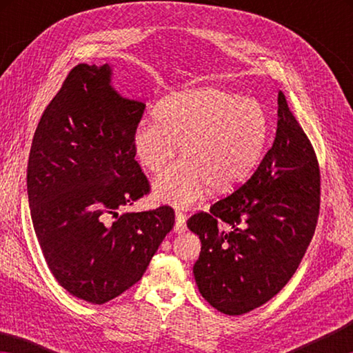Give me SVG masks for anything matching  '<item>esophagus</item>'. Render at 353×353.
Here are the masks:
<instances>
[{
    "label": "esophagus",
    "mask_w": 353,
    "mask_h": 353,
    "mask_svg": "<svg viewBox=\"0 0 353 353\" xmlns=\"http://www.w3.org/2000/svg\"><path fill=\"white\" fill-rule=\"evenodd\" d=\"M187 230V216L182 212H176V224H174V232L176 234H182V232Z\"/></svg>",
    "instance_id": "1"
}]
</instances>
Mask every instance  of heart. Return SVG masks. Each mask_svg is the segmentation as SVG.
Listing matches in <instances>:
<instances>
[{
    "instance_id": "b5f03b06",
    "label": "heart",
    "mask_w": 353,
    "mask_h": 353,
    "mask_svg": "<svg viewBox=\"0 0 353 353\" xmlns=\"http://www.w3.org/2000/svg\"><path fill=\"white\" fill-rule=\"evenodd\" d=\"M154 119L134 130L139 163L157 174L181 146L182 162L154 182L155 199L188 207L208 191L229 193L252 176L265 152L268 115L256 99L221 88H198L159 101Z\"/></svg>"
}]
</instances>
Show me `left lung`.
I'll return each instance as SVG.
<instances>
[{"label": "left lung", "mask_w": 353, "mask_h": 353, "mask_svg": "<svg viewBox=\"0 0 353 353\" xmlns=\"http://www.w3.org/2000/svg\"><path fill=\"white\" fill-rule=\"evenodd\" d=\"M270 151L246 183L194 213L199 235L193 266L202 297L236 316L266 303L288 283L305 255L319 216L321 174L316 152L282 92Z\"/></svg>", "instance_id": "obj_1"}]
</instances>
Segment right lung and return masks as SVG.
Wrapping results in <instances>:
<instances>
[{"label": "right lung", "instance_id": "right-lung-1", "mask_svg": "<svg viewBox=\"0 0 353 353\" xmlns=\"http://www.w3.org/2000/svg\"><path fill=\"white\" fill-rule=\"evenodd\" d=\"M110 76L107 63L70 71L35 129L26 177L48 268L70 294L94 305L139 282L174 227L170 205L118 216L151 185L132 146L145 104L119 97Z\"/></svg>", "mask_w": 353, "mask_h": 353}]
</instances>
